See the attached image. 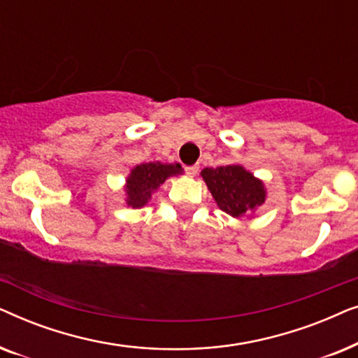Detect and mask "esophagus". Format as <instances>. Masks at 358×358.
Here are the masks:
<instances>
[{
  "label": "esophagus",
  "instance_id": "obj_1",
  "mask_svg": "<svg viewBox=\"0 0 358 358\" xmlns=\"http://www.w3.org/2000/svg\"><path fill=\"white\" fill-rule=\"evenodd\" d=\"M197 173H199V166H197V164L187 166V168H185V174L190 176V178H194V176H197Z\"/></svg>",
  "mask_w": 358,
  "mask_h": 358
}]
</instances>
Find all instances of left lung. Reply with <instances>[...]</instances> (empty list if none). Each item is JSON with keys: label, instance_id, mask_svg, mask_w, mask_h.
Returning <instances> with one entry per match:
<instances>
[{"label": "left lung", "instance_id": "1", "mask_svg": "<svg viewBox=\"0 0 358 358\" xmlns=\"http://www.w3.org/2000/svg\"><path fill=\"white\" fill-rule=\"evenodd\" d=\"M202 178L220 210L234 218L248 217L266 202L262 180L239 164L205 168Z\"/></svg>", "mask_w": 358, "mask_h": 358}]
</instances>
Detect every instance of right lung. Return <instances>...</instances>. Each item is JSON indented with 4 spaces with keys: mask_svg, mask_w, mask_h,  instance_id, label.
<instances>
[{
    "mask_svg": "<svg viewBox=\"0 0 358 358\" xmlns=\"http://www.w3.org/2000/svg\"><path fill=\"white\" fill-rule=\"evenodd\" d=\"M182 173L184 171L179 163L163 164L156 161V163H143L135 166L130 171L129 178H127V205L131 208H141L143 205L148 203L151 194L158 190L166 179Z\"/></svg>",
    "mask_w": 358,
    "mask_h": 358,
    "instance_id": "1",
    "label": "right lung"
}]
</instances>
